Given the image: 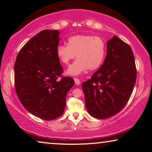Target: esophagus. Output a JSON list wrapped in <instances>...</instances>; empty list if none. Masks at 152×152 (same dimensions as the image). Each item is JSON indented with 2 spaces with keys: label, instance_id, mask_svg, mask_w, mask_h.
Wrapping results in <instances>:
<instances>
[{
  "label": "esophagus",
  "instance_id": "34e87169",
  "mask_svg": "<svg viewBox=\"0 0 152 152\" xmlns=\"http://www.w3.org/2000/svg\"><path fill=\"white\" fill-rule=\"evenodd\" d=\"M74 80H75V84L77 85H79L80 84V80H79V79L74 78Z\"/></svg>",
  "mask_w": 152,
  "mask_h": 152
}]
</instances>
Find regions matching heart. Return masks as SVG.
I'll return each mask as SVG.
<instances>
[{"mask_svg":"<svg viewBox=\"0 0 152 152\" xmlns=\"http://www.w3.org/2000/svg\"><path fill=\"white\" fill-rule=\"evenodd\" d=\"M106 51V43L101 37L79 34L70 37L68 45H58L56 53L64 65H68L77 55L78 60L66 72L69 75H78L87 69L90 71L98 69L104 60Z\"/></svg>","mask_w":152,"mask_h":152,"instance_id":"heart-1","label":"heart"}]
</instances>
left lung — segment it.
<instances>
[{
    "mask_svg": "<svg viewBox=\"0 0 152 152\" xmlns=\"http://www.w3.org/2000/svg\"><path fill=\"white\" fill-rule=\"evenodd\" d=\"M137 70L131 47L114 36L107 42V54L100 68L82 83L87 111L105 119L123 109L136 84Z\"/></svg>",
    "mask_w": 152,
    "mask_h": 152,
    "instance_id": "8db88e82",
    "label": "left lung"
}]
</instances>
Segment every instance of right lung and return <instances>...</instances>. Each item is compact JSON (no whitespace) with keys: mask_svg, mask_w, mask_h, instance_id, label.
I'll list each match as a JSON object with an SVG mask.
<instances>
[{"mask_svg":"<svg viewBox=\"0 0 152 152\" xmlns=\"http://www.w3.org/2000/svg\"><path fill=\"white\" fill-rule=\"evenodd\" d=\"M59 30H44L20 49L14 64L16 94L23 107L41 119L51 120L64 113L66 95L74 80L63 77L57 53Z\"/></svg>","mask_w":152,"mask_h":152,"instance_id":"1","label":"right lung"}]
</instances>
